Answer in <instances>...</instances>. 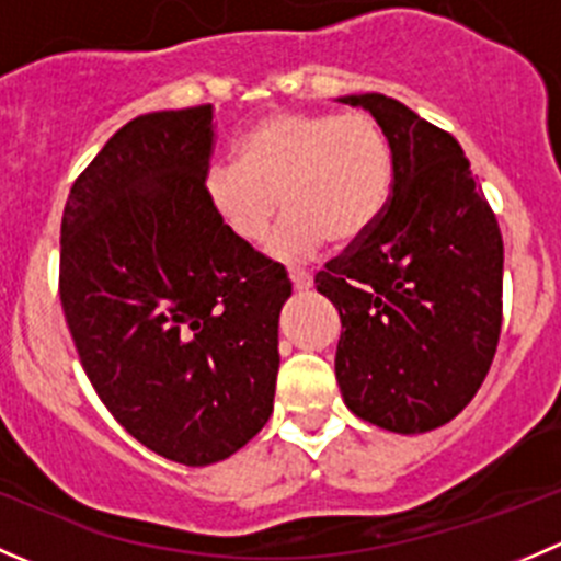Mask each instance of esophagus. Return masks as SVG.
<instances>
[{"label": "esophagus", "mask_w": 561, "mask_h": 561, "mask_svg": "<svg viewBox=\"0 0 561 561\" xmlns=\"http://www.w3.org/2000/svg\"><path fill=\"white\" fill-rule=\"evenodd\" d=\"M290 282H293V287H296L298 293H304V290H309V287L314 285V276L309 274V271L290 268Z\"/></svg>", "instance_id": "obj_1"}]
</instances>
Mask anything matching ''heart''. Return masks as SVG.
<instances>
[{
    "instance_id": "heart-1",
    "label": "heart",
    "mask_w": 561,
    "mask_h": 561,
    "mask_svg": "<svg viewBox=\"0 0 561 561\" xmlns=\"http://www.w3.org/2000/svg\"><path fill=\"white\" fill-rule=\"evenodd\" d=\"M393 160L380 124L358 111H287L257 118L236 146V165H211L203 190L244 244H260L282 208L268 252L296 263L328 241L353 247L386 211Z\"/></svg>"
}]
</instances>
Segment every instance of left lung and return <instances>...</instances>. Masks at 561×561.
<instances>
[{
	"label": "left lung",
	"mask_w": 561,
	"mask_h": 561,
	"mask_svg": "<svg viewBox=\"0 0 561 561\" xmlns=\"http://www.w3.org/2000/svg\"><path fill=\"white\" fill-rule=\"evenodd\" d=\"M393 160L386 211L328 263L317 293L342 317L336 382L350 410L396 434L454 421L489 375L502 328V233L454 135L386 94H347Z\"/></svg>",
	"instance_id": "obj_1"
}]
</instances>
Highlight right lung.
Returning a JSON list of instances; mask_svg holds the SVG:
<instances>
[{
    "mask_svg": "<svg viewBox=\"0 0 561 561\" xmlns=\"http://www.w3.org/2000/svg\"><path fill=\"white\" fill-rule=\"evenodd\" d=\"M211 146V105L133 118L61 217L59 296L83 371L127 434L186 467L233 456L271 417L293 293L214 214Z\"/></svg>",
    "mask_w": 561,
    "mask_h": 561,
    "instance_id": "1",
    "label": "right lung"
}]
</instances>
